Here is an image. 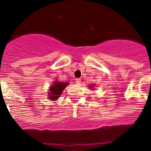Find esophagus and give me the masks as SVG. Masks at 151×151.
<instances>
[{"label":"esophagus","mask_w":151,"mask_h":151,"mask_svg":"<svg viewBox=\"0 0 151 151\" xmlns=\"http://www.w3.org/2000/svg\"><path fill=\"white\" fill-rule=\"evenodd\" d=\"M76 83H77V84H80L81 79H76Z\"/></svg>","instance_id":"34e87169"}]
</instances>
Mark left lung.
<instances>
[{
    "instance_id": "1",
    "label": "left lung",
    "mask_w": 151,
    "mask_h": 151,
    "mask_svg": "<svg viewBox=\"0 0 151 151\" xmlns=\"http://www.w3.org/2000/svg\"><path fill=\"white\" fill-rule=\"evenodd\" d=\"M89 87H91V88H92V87H93V86H89Z\"/></svg>"
}]
</instances>
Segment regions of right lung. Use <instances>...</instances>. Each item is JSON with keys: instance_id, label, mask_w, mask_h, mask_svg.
Returning <instances> with one entry per match:
<instances>
[{"instance_id": "right-lung-1", "label": "right lung", "mask_w": 151, "mask_h": 151, "mask_svg": "<svg viewBox=\"0 0 151 151\" xmlns=\"http://www.w3.org/2000/svg\"><path fill=\"white\" fill-rule=\"evenodd\" d=\"M69 84L68 82H62L59 81H54L52 86L49 87V92H48L49 100H56L60 97L63 90Z\"/></svg>"}]
</instances>
